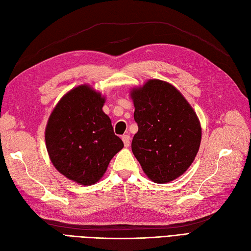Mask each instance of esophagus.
Listing matches in <instances>:
<instances>
[{
    "label": "esophagus",
    "instance_id": "obj_1",
    "mask_svg": "<svg viewBox=\"0 0 251 251\" xmlns=\"http://www.w3.org/2000/svg\"><path fill=\"white\" fill-rule=\"evenodd\" d=\"M122 140H124V144H125V147H129L130 146V136L129 135H124L122 136Z\"/></svg>",
    "mask_w": 251,
    "mask_h": 251
}]
</instances>
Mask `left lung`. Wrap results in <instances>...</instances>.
<instances>
[{"instance_id": "obj_1", "label": "left lung", "mask_w": 251, "mask_h": 251, "mask_svg": "<svg viewBox=\"0 0 251 251\" xmlns=\"http://www.w3.org/2000/svg\"><path fill=\"white\" fill-rule=\"evenodd\" d=\"M138 131L132 151L148 178L164 184L191 166L201 143L196 112L174 85L148 79L130 91Z\"/></svg>"}]
</instances>
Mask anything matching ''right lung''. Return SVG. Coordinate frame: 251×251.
I'll list each match as a JSON object with an SVG mask.
<instances>
[{
	"mask_svg": "<svg viewBox=\"0 0 251 251\" xmlns=\"http://www.w3.org/2000/svg\"><path fill=\"white\" fill-rule=\"evenodd\" d=\"M105 97L88 84L65 94L48 119L45 138L57 172L79 185H93L124 148L103 112Z\"/></svg>",
	"mask_w": 251,
	"mask_h": 251,
	"instance_id": "add662e5",
	"label": "right lung"
}]
</instances>
